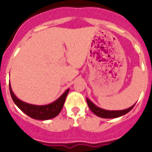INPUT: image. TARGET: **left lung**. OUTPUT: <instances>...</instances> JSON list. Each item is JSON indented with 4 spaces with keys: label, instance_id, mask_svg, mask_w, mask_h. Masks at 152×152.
I'll return each mask as SVG.
<instances>
[{
    "label": "left lung",
    "instance_id": "8db88e82",
    "mask_svg": "<svg viewBox=\"0 0 152 152\" xmlns=\"http://www.w3.org/2000/svg\"><path fill=\"white\" fill-rule=\"evenodd\" d=\"M86 100H87V103H88L90 110L96 116H99V117L104 118V119H113V118H117L119 117V116H123L125 114L128 113L133 108L135 104V103L133 106H132L129 108L123 110H107L98 107L93 102H91L88 98H86Z\"/></svg>",
    "mask_w": 152,
    "mask_h": 152
}]
</instances>
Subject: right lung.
I'll return each instance as SVG.
<instances>
[{
    "label": "right lung",
    "instance_id": "obj_1",
    "mask_svg": "<svg viewBox=\"0 0 152 152\" xmlns=\"http://www.w3.org/2000/svg\"><path fill=\"white\" fill-rule=\"evenodd\" d=\"M9 88H10V93L12 100L17 106V107L29 117L35 119H39V120H47V119H52V118L57 116L61 112L67 95L69 92V89H68L63 94H61L60 97L58 98L57 100L52 102V103H49L47 105L39 106L33 105V104L22 101L18 99L16 95L13 94L11 86H10V83H9Z\"/></svg>",
    "mask_w": 152,
    "mask_h": 152
}]
</instances>
